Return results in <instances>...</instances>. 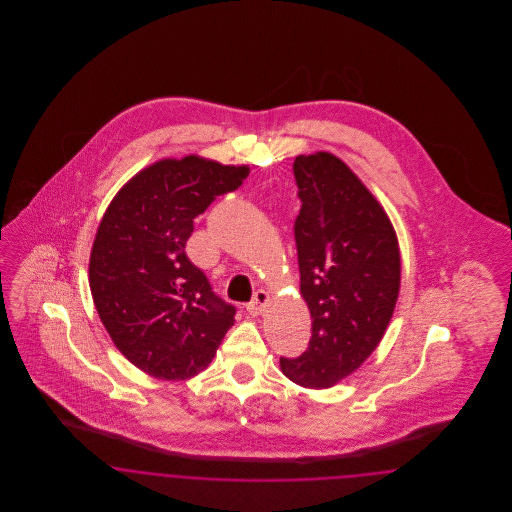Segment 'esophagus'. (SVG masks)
Listing matches in <instances>:
<instances>
[{
	"label": "esophagus",
	"instance_id": "obj_1",
	"mask_svg": "<svg viewBox=\"0 0 512 512\" xmlns=\"http://www.w3.org/2000/svg\"><path fill=\"white\" fill-rule=\"evenodd\" d=\"M268 301H270V297H268V293L265 292V290L255 292L253 299L247 303V313H249V315H253V317L261 315V313L267 309Z\"/></svg>",
	"mask_w": 512,
	"mask_h": 512
}]
</instances>
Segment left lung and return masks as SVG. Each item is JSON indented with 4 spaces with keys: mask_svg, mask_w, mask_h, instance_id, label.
<instances>
[{
    "mask_svg": "<svg viewBox=\"0 0 512 512\" xmlns=\"http://www.w3.org/2000/svg\"><path fill=\"white\" fill-rule=\"evenodd\" d=\"M293 174L299 292L313 336L297 359H280L297 386L326 390L353 374L384 338L401 286L397 234L380 201L340 157L297 155Z\"/></svg>",
    "mask_w": 512,
    "mask_h": 512,
    "instance_id": "8db88e82",
    "label": "left lung"
}]
</instances>
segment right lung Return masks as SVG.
Segmentation results:
<instances>
[{"mask_svg": "<svg viewBox=\"0 0 512 512\" xmlns=\"http://www.w3.org/2000/svg\"><path fill=\"white\" fill-rule=\"evenodd\" d=\"M247 165L199 155L161 159L109 203L90 253V290L122 355L159 380H188L213 361L236 309L186 257L194 219L234 192Z\"/></svg>", "mask_w": 512, "mask_h": 512, "instance_id": "right-lung-1", "label": "right lung"}]
</instances>
